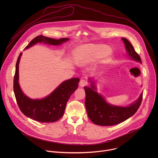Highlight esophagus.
<instances>
[{"label":"esophagus","instance_id":"obj_1","mask_svg":"<svg viewBox=\"0 0 158 158\" xmlns=\"http://www.w3.org/2000/svg\"><path fill=\"white\" fill-rule=\"evenodd\" d=\"M88 84V82H87V81L84 80V79H81L79 82V86L80 87H84L85 85H87Z\"/></svg>","mask_w":158,"mask_h":158}]
</instances>
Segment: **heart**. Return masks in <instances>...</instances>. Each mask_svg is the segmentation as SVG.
Wrapping results in <instances>:
<instances>
[{"label":"heart","mask_w":158,"mask_h":158,"mask_svg":"<svg viewBox=\"0 0 158 158\" xmlns=\"http://www.w3.org/2000/svg\"><path fill=\"white\" fill-rule=\"evenodd\" d=\"M104 49L100 46H94V45H87L83 46L77 49L79 55L81 56L80 58L84 62H92L98 59L103 52ZM109 55L104 56V60H106Z\"/></svg>","instance_id":"heart-1"}]
</instances>
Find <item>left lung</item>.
Masks as SVG:
<instances>
[{"label": "left lung", "instance_id": "8db88e82", "mask_svg": "<svg viewBox=\"0 0 158 158\" xmlns=\"http://www.w3.org/2000/svg\"><path fill=\"white\" fill-rule=\"evenodd\" d=\"M121 39L130 58L141 63V57L135 51L132 45L127 39L123 37ZM91 87H84L85 106L89 118L95 124L109 126L119 124L136 113L141 104L142 93L136 101L129 106L122 107L109 104L101 94L95 91L96 87L91 80Z\"/></svg>", "mask_w": 158, "mask_h": 158}]
</instances>
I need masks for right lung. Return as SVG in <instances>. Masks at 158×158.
Returning a JSON list of instances; mask_svg holds the SVG:
<instances>
[{"instance_id": "1", "label": "right lung", "mask_w": 158, "mask_h": 158, "mask_svg": "<svg viewBox=\"0 0 158 158\" xmlns=\"http://www.w3.org/2000/svg\"><path fill=\"white\" fill-rule=\"evenodd\" d=\"M68 38L54 39L42 35L33 39L25 49L35 44L44 42L57 46L69 40ZM22 52L19 54L15 65L14 78V91L15 99L21 112L25 116L41 123H53L61 118L64 113L67 101L78 87L79 78H71L62 82L48 96L42 99H32L26 96L19 84V64Z\"/></svg>"}]
</instances>
